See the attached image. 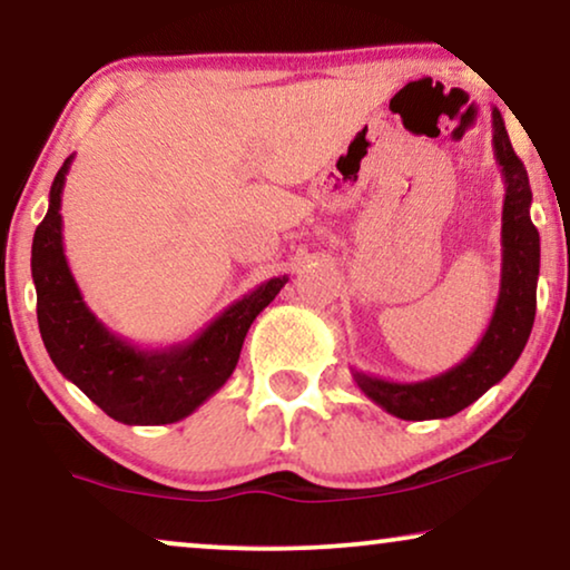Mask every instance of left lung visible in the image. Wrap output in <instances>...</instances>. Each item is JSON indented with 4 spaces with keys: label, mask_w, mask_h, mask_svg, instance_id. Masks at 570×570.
I'll list each match as a JSON object with an SVG mask.
<instances>
[{
    "label": "left lung",
    "mask_w": 570,
    "mask_h": 570,
    "mask_svg": "<svg viewBox=\"0 0 570 570\" xmlns=\"http://www.w3.org/2000/svg\"><path fill=\"white\" fill-rule=\"evenodd\" d=\"M493 150L505 184L501 217V293H498L493 318L478 347L446 373L425 381H410V384L350 368L361 392L394 417L441 420L470 407L513 368L532 334L537 277H540V233L529 217L532 189H529L527 168L513 153L498 108H493Z\"/></svg>",
    "instance_id": "1"
}]
</instances>
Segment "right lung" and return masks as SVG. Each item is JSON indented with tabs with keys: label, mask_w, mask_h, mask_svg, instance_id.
<instances>
[{
	"label": "right lung",
	"mask_w": 570,
	"mask_h": 570,
	"mask_svg": "<svg viewBox=\"0 0 570 570\" xmlns=\"http://www.w3.org/2000/svg\"><path fill=\"white\" fill-rule=\"evenodd\" d=\"M69 155L49 191V213L36 228L33 272L38 330L61 376L82 389L108 417L124 425H166L191 415L236 368L248 326L283 291L287 275L272 277L230 303L184 345L142 350L114 334L85 306L61 240V191Z\"/></svg>",
	"instance_id": "obj_1"
}]
</instances>
